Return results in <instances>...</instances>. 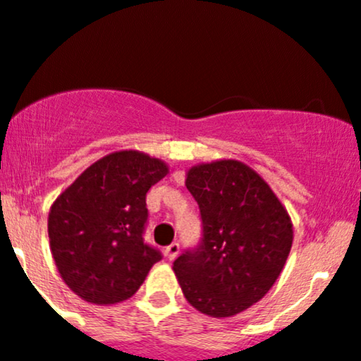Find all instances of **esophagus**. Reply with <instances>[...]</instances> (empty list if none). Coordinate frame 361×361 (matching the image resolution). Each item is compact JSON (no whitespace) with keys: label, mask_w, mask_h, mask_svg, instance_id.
<instances>
[{"label":"esophagus","mask_w":361,"mask_h":361,"mask_svg":"<svg viewBox=\"0 0 361 361\" xmlns=\"http://www.w3.org/2000/svg\"><path fill=\"white\" fill-rule=\"evenodd\" d=\"M178 252H180V244L173 243V244H169L166 250H164V256H166L169 261H173L178 256Z\"/></svg>","instance_id":"obj_1"}]
</instances>
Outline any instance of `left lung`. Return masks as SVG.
Masks as SVG:
<instances>
[{"label":"left lung","instance_id":"left-lung-1","mask_svg":"<svg viewBox=\"0 0 361 361\" xmlns=\"http://www.w3.org/2000/svg\"><path fill=\"white\" fill-rule=\"evenodd\" d=\"M186 188L200 209L202 238L173 263L186 300L231 317L264 297L293 241L292 222L267 181L239 161L195 166Z\"/></svg>","mask_w":361,"mask_h":361}]
</instances>
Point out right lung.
I'll return each instance as SVG.
<instances>
[{
    "label": "right lung",
    "instance_id": "right-lung-1",
    "mask_svg": "<svg viewBox=\"0 0 361 361\" xmlns=\"http://www.w3.org/2000/svg\"><path fill=\"white\" fill-rule=\"evenodd\" d=\"M168 175L137 151L102 157L61 193L49 212V239L62 280L91 304L127 300L163 255L144 243L146 195Z\"/></svg>",
    "mask_w": 361,
    "mask_h": 361
}]
</instances>
